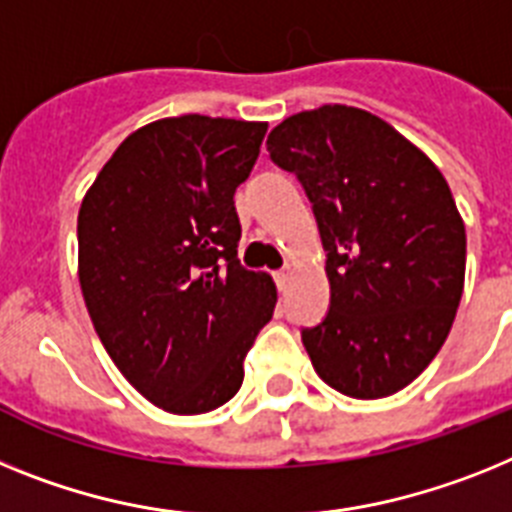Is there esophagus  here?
Instances as JSON below:
<instances>
[{
	"mask_svg": "<svg viewBox=\"0 0 512 512\" xmlns=\"http://www.w3.org/2000/svg\"><path fill=\"white\" fill-rule=\"evenodd\" d=\"M275 283H278V288H281V291H286L288 283H291V268L278 270V273H275Z\"/></svg>",
	"mask_w": 512,
	"mask_h": 512,
	"instance_id": "obj_1",
	"label": "esophagus"
}]
</instances>
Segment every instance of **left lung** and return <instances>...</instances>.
I'll list each match as a JSON object with an SVG mask.
<instances>
[{"instance_id":"1","label":"left lung","mask_w":512,"mask_h":512,"mask_svg":"<svg viewBox=\"0 0 512 512\" xmlns=\"http://www.w3.org/2000/svg\"><path fill=\"white\" fill-rule=\"evenodd\" d=\"M304 185L327 252L330 311L301 332L345 397L397 394L443 348L464 291L466 231L441 170L368 110L322 105L270 131Z\"/></svg>"}]
</instances>
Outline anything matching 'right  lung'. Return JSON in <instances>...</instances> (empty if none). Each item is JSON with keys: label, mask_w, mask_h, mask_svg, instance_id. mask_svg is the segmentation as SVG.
<instances>
[{"label": "right lung", "mask_w": 512, "mask_h": 512, "mask_svg": "<svg viewBox=\"0 0 512 512\" xmlns=\"http://www.w3.org/2000/svg\"><path fill=\"white\" fill-rule=\"evenodd\" d=\"M268 123L180 115L133 131L84 195L79 286L133 389L172 415L229 402L278 291L244 270L234 193Z\"/></svg>", "instance_id": "add662e5"}]
</instances>
